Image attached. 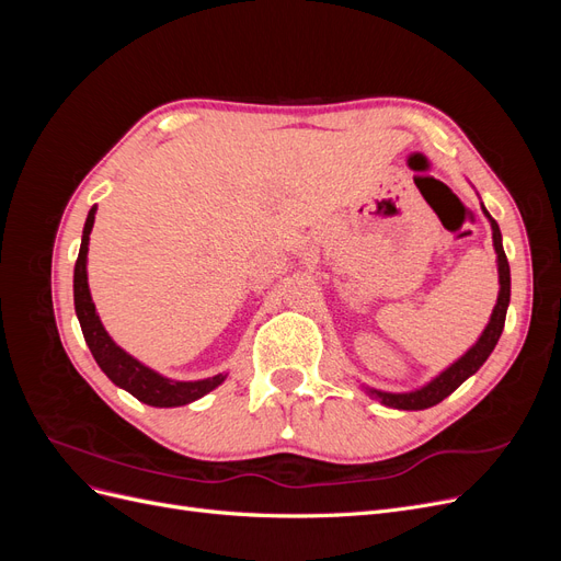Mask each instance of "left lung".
<instances>
[{"label": "left lung", "instance_id": "1", "mask_svg": "<svg viewBox=\"0 0 561 561\" xmlns=\"http://www.w3.org/2000/svg\"><path fill=\"white\" fill-rule=\"evenodd\" d=\"M482 213L491 225V239H494V250H496V266H499L496 307H494V311H491L486 328L478 336V342H474L461 355V358H456L449 367H445L437 377H433L431 381H426L423 386H419L414 390H402V393H390V390H379V388H371L367 383H360V388L371 400H379L381 404L390 407V410L419 412V410H428V407H433L437 402H443L447 396H451L458 386H461L468 377H472L474 371H478L486 363L491 351H494L496 344H499L503 325H505L507 304H511V264H507L505 250H503L501 229L496 225V219L491 217L489 210L484 208V203H482Z\"/></svg>", "mask_w": 561, "mask_h": 561}]
</instances>
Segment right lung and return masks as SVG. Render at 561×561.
Here are the masks:
<instances>
[{
	"label": "right lung",
	"instance_id": "right-lung-1",
	"mask_svg": "<svg viewBox=\"0 0 561 561\" xmlns=\"http://www.w3.org/2000/svg\"><path fill=\"white\" fill-rule=\"evenodd\" d=\"M95 213H98V206L89 210L87 225H83V233H81L79 257L75 264V311L79 318L83 339H87L98 367L105 371L107 379L114 386L128 390L133 398H138L149 407H182L203 396H208L210 390H215L219 383H225L227 371H219L215 377L196 379V381H178L171 377H163L161 371L151 369L138 358H133V355L118 346L105 330L91 297L89 268H87Z\"/></svg>",
	"mask_w": 561,
	"mask_h": 561
}]
</instances>
